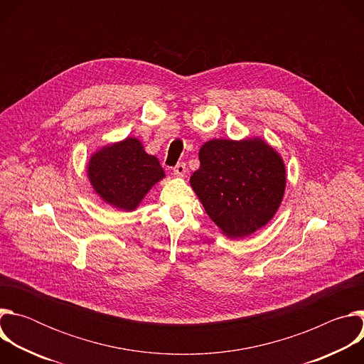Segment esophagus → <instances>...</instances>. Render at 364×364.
Here are the masks:
<instances>
[{"label":"esophagus","instance_id":"34e87169","mask_svg":"<svg viewBox=\"0 0 364 364\" xmlns=\"http://www.w3.org/2000/svg\"><path fill=\"white\" fill-rule=\"evenodd\" d=\"M186 173H187V168H186V164H184V163H178V164L174 167V174H176L177 177H183Z\"/></svg>","mask_w":364,"mask_h":364}]
</instances>
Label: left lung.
<instances>
[{
    "label": "left lung",
    "mask_w": 364,
    "mask_h": 364,
    "mask_svg": "<svg viewBox=\"0 0 364 364\" xmlns=\"http://www.w3.org/2000/svg\"><path fill=\"white\" fill-rule=\"evenodd\" d=\"M190 184L223 235L240 239L264 228L285 191V166L261 138L212 139L198 152Z\"/></svg>",
    "instance_id": "obj_1"
}]
</instances>
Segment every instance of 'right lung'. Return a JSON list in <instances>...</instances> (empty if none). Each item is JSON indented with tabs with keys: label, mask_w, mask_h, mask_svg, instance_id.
<instances>
[{
	"label": "right lung",
	"mask_w": 364,
	"mask_h": 364,
	"mask_svg": "<svg viewBox=\"0 0 364 364\" xmlns=\"http://www.w3.org/2000/svg\"><path fill=\"white\" fill-rule=\"evenodd\" d=\"M159 160L144 151L136 138L103 146L92 155L87 177L103 201L117 209H136L149 188L164 178Z\"/></svg>",
	"instance_id": "add662e5"
}]
</instances>
